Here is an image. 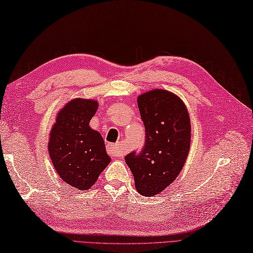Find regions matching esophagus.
Listing matches in <instances>:
<instances>
[{
    "label": "esophagus",
    "mask_w": 253,
    "mask_h": 253,
    "mask_svg": "<svg viewBox=\"0 0 253 253\" xmlns=\"http://www.w3.org/2000/svg\"><path fill=\"white\" fill-rule=\"evenodd\" d=\"M107 151H109V153L112 155L113 158L123 157V155L125 154V151H124V149L121 146V143L109 144V147H107Z\"/></svg>",
    "instance_id": "34e87169"
}]
</instances>
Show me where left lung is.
Masks as SVG:
<instances>
[{"mask_svg": "<svg viewBox=\"0 0 253 253\" xmlns=\"http://www.w3.org/2000/svg\"><path fill=\"white\" fill-rule=\"evenodd\" d=\"M137 103L146 129L140 153L125 157L137 191L144 197L159 195L184 168L191 141L189 113L178 96L154 89L138 96Z\"/></svg>", "mask_w": 253, "mask_h": 253, "instance_id": "8db88e82", "label": "left lung"}]
</instances>
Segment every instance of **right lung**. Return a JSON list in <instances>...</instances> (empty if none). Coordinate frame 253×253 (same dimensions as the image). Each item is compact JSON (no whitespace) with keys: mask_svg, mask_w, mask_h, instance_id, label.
Returning a JSON list of instances; mask_svg holds the SVG:
<instances>
[{"mask_svg":"<svg viewBox=\"0 0 253 253\" xmlns=\"http://www.w3.org/2000/svg\"><path fill=\"white\" fill-rule=\"evenodd\" d=\"M95 100L74 99L57 113L49 144V154L57 174L66 184L87 190L109 165L103 138L89 126L98 110Z\"/></svg>","mask_w":253,"mask_h":253,"instance_id":"1","label":"right lung"}]
</instances>
